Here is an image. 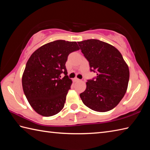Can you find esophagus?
Here are the masks:
<instances>
[{"label": "esophagus", "instance_id": "1", "mask_svg": "<svg viewBox=\"0 0 150 150\" xmlns=\"http://www.w3.org/2000/svg\"><path fill=\"white\" fill-rule=\"evenodd\" d=\"M80 81V79H77V78H75V79H73V81L74 82H78V81Z\"/></svg>", "mask_w": 150, "mask_h": 150}]
</instances>
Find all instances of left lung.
<instances>
[{"mask_svg": "<svg viewBox=\"0 0 150 150\" xmlns=\"http://www.w3.org/2000/svg\"><path fill=\"white\" fill-rule=\"evenodd\" d=\"M97 77L88 80L81 100L92 110L106 112L120 103L128 88L129 71L119 51L97 39L77 42Z\"/></svg>", "mask_w": 150, "mask_h": 150, "instance_id": "left-lung-1", "label": "left lung"}]
</instances>
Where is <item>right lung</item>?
I'll list each match as a JSON object with an SVG mask.
<instances>
[{
  "mask_svg": "<svg viewBox=\"0 0 150 150\" xmlns=\"http://www.w3.org/2000/svg\"><path fill=\"white\" fill-rule=\"evenodd\" d=\"M79 50L76 42L58 40L40 47L28 59L22 78V88L37 113L50 117L62 110L72 83L65 64L69 54ZM62 72L65 76L61 79Z\"/></svg>",
  "mask_w": 150,
  "mask_h": 150,
  "instance_id": "obj_1",
  "label": "right lung"
}]
</instances>
